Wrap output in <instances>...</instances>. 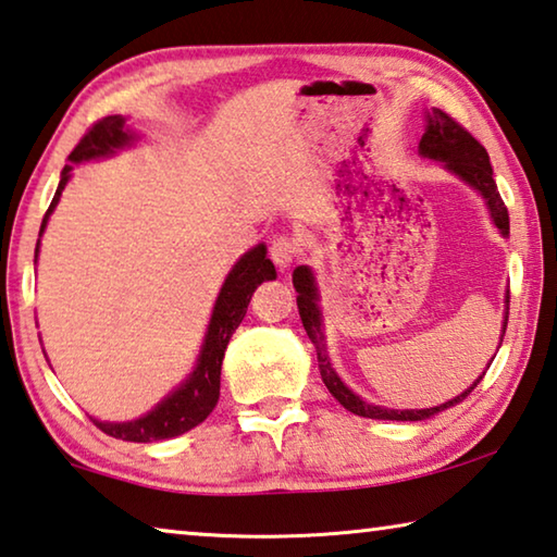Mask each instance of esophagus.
Wrapping results in <instances>:
<instances>
[{
	"instance_id": "esophagus-1",
	"label": "esophagus",
	"mask_w": 557,
	"mask_h": 557,
	"mask_svg": "<svg viewBox=\"0 0 557 557\" xmlns=\"http://www.w3.org/2000/svg\"><path fill=\"white\" fill-rule=\"evenodd\" d=\"M295 258H297V243L293 240V237L282 235L270 245V260L277 264L280 272H285L289 264H293Z\"/></svg>"
}]
</instances>
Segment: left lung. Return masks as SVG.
<instances>
[{
	"mask_svg": "<svg viewBox=\"0 0 557 557\" xmlns=\"http://www.w3.org/2000/svg\"><path fill=\"white\" fill-rule=\"evenodd\" d=\"M419 153L423 158H431V161L444 163L448 173H454L461 178L463 183H469L471 188L479 193V196L485 200V208H488V215L493 220V225L498 227L503 237H508V208L503 206L498 185L493 181V168L488 161V153L485 148L475 140L469 131L444 113L441 109L426 111V128H423L421 144H419ZM293 285L297 289V310L299 317H302V324L307 330V337L314 344L317 351V361H320V374L322 382L330 394L337 399L344 409L357 413V417L364 419H384V421H423L436 417V413L451 409V406L461 404L466 396H469L483 374L475 379V382L469 386V389L454 396L451 401H444L438 406H431V409H386V406H376L361 399L359 394L349 389L347 384L342 382L339 374L334 372L332 361H330V351H326V337H324V322H322V310H320V289H317V280L312 268L307 264H299L293 272ZM508 295H506V314H503V326H500V344H503V334H506V324H508ZM498 344V347H500ZM493 361V359H491Z\"/></svg>",
	"mask_w": 557,
	"mask_h": 557,
	"instance_id": "1",
	"label": "left lung"
}]
</instances>
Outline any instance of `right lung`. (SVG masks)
<instances>
[{"label": "right lung", "instance_id": "add662e5", "mask_svg": "<svg viewBox=\"0 0 557 557\" xmlns=\"http://www.w3.org/2000/svg\"><path fill=\"white\" fill-rule=\"evenodd\" d=\"M138 138L140 136L134 128H128V123L123 116H106L99 123H94V128L78 140V146L74 148L72 156H69V165H64V171H61L54 200H51L47 215L41 220L39 243L44 231H47L49 215L54 213V208L59 206L61 190H64L66 183L72 181L74 165L109 158L121 151V148H131ZM39 243L37 252H34V262H37L39 255ZM275 277L277 272L275 264L268 258V247L260 243L255 245L252 250H247L243 258L233 264L223 287H220L213 314H210L206 330V339H202L200 355L196 359L193 372L185 376L171 394L163 396L151 411L144 413V417H138L134 421H99L91 417L96 426L113 438L151 444V441L181 436L185 431H190L193 426L206 421L220 399V367H223L227 342H231L233 332L240 326L255 289H258L262 282Z\"/></svg>", "mask_w": 557, "mask_h": 557}]
</instances>
